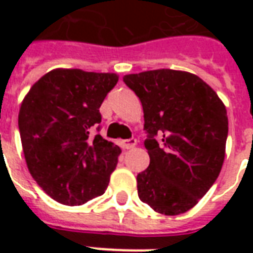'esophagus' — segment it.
Returning a JSON list of instances; mask_svg holds the SVG:
<instances>
[{
    "label": "esophagus",
    "mask_w": 253,
    "mask_h": 253,
    "mask_svg": "<svg viewBox=\"0 0 253 253\" xmlns=\"http://www.w3.org/2000/svg\"><path fill=\"white\" fill-rule=\"evenodd\" d=\"M123 145L126 149H132L135 145H137V139L135 138H130V139H125L123 141Z\"/></svg>",
    "instance_id": "esophagus-1"
}]
</instances>
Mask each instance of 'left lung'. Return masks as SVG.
Listing matches in <instances>:
<instances>
[{
  "label": "left lung",
  "mask_w": 253,
  "mask_h": 253,
  "mask_svg": "<svg viewBox=\"0 0 253 253\" xmlns=\"http://www.w3.org/2000/svg\"><path fill=\"white\" fill-rule=\"evenodd\" d=\"M123 81L141 100L143 130L148 132L143 145L150 164L137 176L138 196L160 214L188 211L222 168L226 108L218 94L191 73L159 69L127 74Z\"/></svg>",
  "instance_id": "left-lung-1"
}]
</instances>
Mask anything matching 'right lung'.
<instances>
[{
    "label": "right lung",
    "instance_id": "add662e5",
    "mask_svg": "<svg viewBox=\"0 0 253 253\" xmlns=\"http://www.w3.org/2000/svg\"><path fill=\"white\" fill-rule=\"evenodd\" d=\"M118 80L115 73L55 69L23 100L19 130L27 167L54 201L80 206L107 190L122 150L90 131L101 122L100 105Z\"/></svg>",
    "mask_w": 253,
    "mask_h": 253
}]
</instances>
